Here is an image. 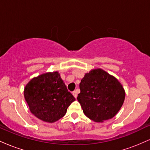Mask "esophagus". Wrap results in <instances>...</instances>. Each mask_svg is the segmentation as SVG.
Masks as SVG:
<instances>
[{
  "label": "esophagus",
  "mask_w": 150,
  "mask_h": 150,
  "mask_svg": "<svg viewBox=\"0 0 150 150\" xmlns=\"http://www.w3.org/2000/svg\"><path fill=\"white\" fill-rule=\"evenodd\" d=\"M73 95L74 96V97H75V98L77 97V90L73 91Z\"/></svg>",
  "instance_id": "obj_1"
}]
</instances>
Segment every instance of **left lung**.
Instances as JSON below:
<instances>
[{"label": "left lung", "mask_w": 150, "mask_h": 150, "mask_svg": "<svg viewBox=\"0 0 150 150\" xmlns=\"http://www.w3.org/2000/svg\"><path fill=\"white\" fill-rule=\"evenodd\" d=\"M80 89L77 101L85 116L95 122L112 118L125 99V91L120 82L101 69L86 73Z\"/></svg>", "instance_id": "1"}]
</instances>
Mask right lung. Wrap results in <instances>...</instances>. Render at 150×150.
I'll return each instance as SVG.
<instances>
[{"instance_id":"1","label":"right lung","mask_w":150,"mask_h":150,"mask_svg":"<svg viewBox=\"0 0 150 150\" xmlns=\"http://www.w3.org/2000/svg\"><path fill=\"white\" fill-rule=\"evenodd\" d=\"M24 94L31 112L49 123L62 118L75 100L58 72L34 77L25 87Z\"/></svg>"}]
</instances>
